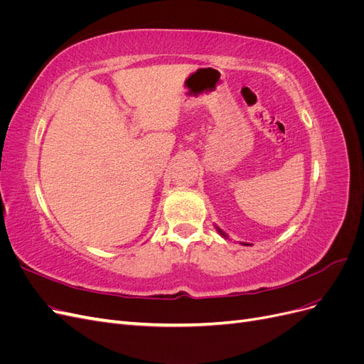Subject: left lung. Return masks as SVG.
<instances>
[{"label": "left lung", "instance_id": "1", "mask_svg": "<svg viewBox=\"0 0 364 364\" xmlns=\"http://www.w3.org/2000/svg\"><path fill=\"white\" fill-rule=\"evenodd\" d=\"M215 229L218 230V234H220V235H222L223 238H226V240L229 238V237H228V234H226V232H223V230H222V229H220L218 226H215ZM241 245H245V246H249V245H246V243H241Z\"/></svg>", "mask_w": 364, "mask_h": 364}]
</instances>
